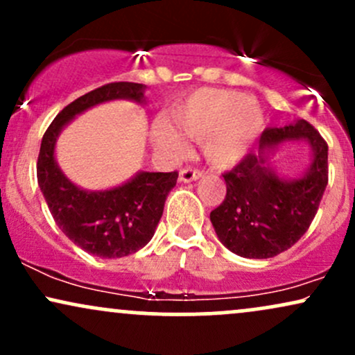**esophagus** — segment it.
Masks as SVG:
<instances>
[{
	"label": "esophagus",
	"instance_id": "34e87169",
	"mask_svg": "<svg viewBox=\"0 0 355 355\" xmlns=\"http://www.w3.org/2000/svg\"><path fill=\"white\" fill-rule=\"evenodd\" d=\"M203 177V172L198 168H191V166H187V168L180 170V182H193L197 178Z\"/></svg>",
	"mask_w": 355,
	"mask_h": 355
}]
</instances>
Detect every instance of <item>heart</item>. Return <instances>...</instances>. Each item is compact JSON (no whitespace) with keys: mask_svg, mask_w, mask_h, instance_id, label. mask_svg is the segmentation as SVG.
<instances>
[{"mask_svg":"<svg viewBox=\"0 0 355 355\" xmlns=\"http://www.w3.org/2000/svg\"><path fill=\"white\" fill-rule=\"evenodd\" d=\"M175 128L191 140L203 141V153L210 164H237L255 144L263 128V112L252 96L217 88H202L173 108ZM153 140L168 153H182L183 138L172 126L157 123Z\"/></svg>","mask_w":355,"mask_h":355,"instance_id":"obj_1","label":"heart"}]
</instances>
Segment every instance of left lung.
<instances>
[{"instance_id": "1", "label": "left lung", "mask_w": 355, "mask_h": 355, "mask_svg": "<svg viewBox=\"0 0 355 355\" xmlns=\"http://www.w3.org/2000/svg\"><path fill=\"white\" fill-rule=\"evenodd\" d=\"M291 139H305L314 160L302 179L284 181L266 164L268 153ZM327 141L305 120L267 128L259 152L247 153L223 173L227 195L210 211L220 242L245 259H270L299 242L311 227L329 182Z\"/></svg>"}]
</instances>
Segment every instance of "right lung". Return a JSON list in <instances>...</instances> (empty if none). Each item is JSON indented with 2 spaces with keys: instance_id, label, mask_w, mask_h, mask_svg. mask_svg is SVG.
Here are the masks:
<instances>
[{
  "instance_id": "add662e5",
  "label": "right lung",
  "mask_w": 355,
  "mask_h": 355,
  "mask_svg": "<svg viewBox=\"0 0 355 355\" xmlns=\"http://www.w3.org/2000/svg\"><path fill=\"white\" fill-rule=\"evenodd\" d=\"M144 92L141 83L115 81L85 93L56 115L40 146L36 177L56 225L75 245L101 259L135 254L152 240L178 172H141L116 189L87 191L61 173L55 160V141L61 128L78 113L116 98L140 103Z\"/></svg>"
}]
</instances>
